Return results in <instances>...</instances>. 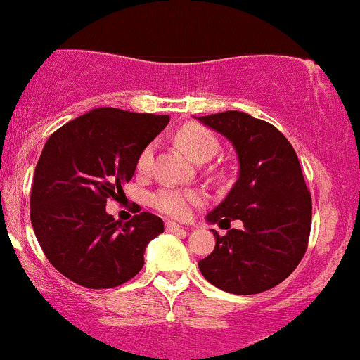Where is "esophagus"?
I'll return each mask as SVG.
<instances>
[{
    "label": "esophagus",
    "instance_id": "obj_1",
    "mask_svg": "<svg viewBox=\"0 0 360 360\" xmlns=\"http://www.w3.org/2000/svg\"><path fill=\"white\" fill-rule=\"evenodd\" d=\"M165 227H167L168 232H181V231H185L184 227L180 226V224H176V222H173V221H168L167 224H165Z\"/></svg>",
    "mask_w": 360,
    "mask_h": 360
}]
</instances>
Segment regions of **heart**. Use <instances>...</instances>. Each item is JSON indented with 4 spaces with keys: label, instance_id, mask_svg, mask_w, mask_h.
<instances>
[{
    "label": "heart",
    "instance_id": "obj_1",
    "mask_svg": "<svg viewBox=\"0 0 360 360\" xmlns=\"http://www.w3.org/2000/svg\"><path fill=\"white\" fill-rule=\"evenodd\" d=\"M176 145L187 153L193 162L204 163L210 160L219 151L217 138L209 129L200 124H187L176 133ZM155 155V145H148L139 151L136 158V170L139 173H148L151 170ZM202 197L193 190H181L173 187H165L151 193L150 204L158 212H162L173 219H188L192 215V209L200 204Z\"/></svg>",
    "mask_w": 360,
    "mask_h": 360
}]
</instances>
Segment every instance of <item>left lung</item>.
Segmentation results:
<instances>
[{
  "label": "left lung",
  "instance_id": "left-lung-1",
  "mask_svg": "<svg viewBox=\"0 0 360 360\" xmlns=\"http://www.w3.org/2000/svg\"><path fill=\"white\" fill-rule=\"evenodd\" d=\"M226 136L239 160V176L207 221L229 229L215 236V248L198 261L214 286L234 295L271 290L295 271L308 248L311 197L291 143L273 124L243 111L198 117Z\"/></svg>",
  "mask_w": 360,
  "mask_h": 360
}]
</instances>
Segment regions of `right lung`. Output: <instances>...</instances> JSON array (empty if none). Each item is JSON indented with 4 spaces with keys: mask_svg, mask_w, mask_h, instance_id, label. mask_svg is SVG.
<instances>
[{
    "mask_svg": "<svg viewBox=\"0 0 360 360\" xmlns=\"http://www.w3.org/2000/svg\"><path fill=\"white\" fill-rule=\"evenodd\" d=\"M170 116L97 108L46 139L33 176L30 219L46 259L70 281L114 288L136 276L145 249L163 232L150 212L128 222L105 212L133 179L136 158Z\"/></svg>",
    "mask_w": 360,
    "mask_h": 360,
    "instance_id": "add662e5",
    "label": "right lung"
}]
</instances>
